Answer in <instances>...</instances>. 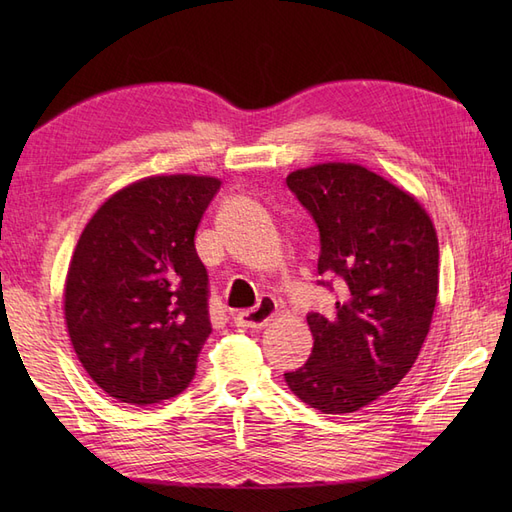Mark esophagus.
<instances>
[{"instance_id": "34e87169", "label": "esophagus", "mask_w": 512, "mask_h": 512, "mask_svg": "<svg viewBox=\"0 0 512 512\" xmlns=\"http://www.w3.org/2000/svg\"><path fill=\"white\" fill-rule=\"evenodd\" d=\"M277 314V301L273 297H262L254 309H245L235 316L243 329H265Z\"/></svg>"}]
</instances>
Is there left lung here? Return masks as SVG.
Wrapping results in <instances>:
<instances>
[{"mask_svg":"<svg viewBox=\"0 0 512 512\" xmlns=\"http://www.w3.org/2000/svg\"><path fill=\"white\" fill-rule=\"evenodd\" d=\"M286 183L318 224V273L335 275L344 299L331 316H307L312 356L284 380L322 414L356 412L395 389L423 348L440 284L436 228L410 192L361 164H314Z\"/></svg>","mask_w":512,"mask_h":512,"instance_id":"left-lung-1","label":"left lung"}]
</instances>
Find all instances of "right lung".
Masks as SVG:
<instances>
[{"mask_svg": "<svg viewBox=\"0 0 512 512\" xmlns=\"http://www.w3.org/2000/svg\"><path fill=\"white\" fill-rule=\"evenodd\" d=\"M220 179L153 175L91 215L64 286L72 348L100 389L149 406L179 395L211 333L194 237Z\"/></svg>", "mask_w": 512, "mask_h": 512, "instance_id": "1", "label": "right lung"}]
</instances>
